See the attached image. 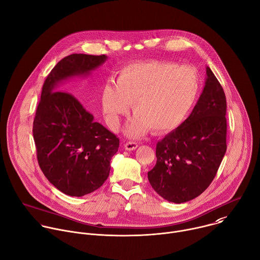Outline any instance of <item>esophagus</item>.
<instances>
[{
	"mask_svg": "<svg viewBox=\"0 0 260 260\" xmlns=\"http://www.w3.org/2000/svg\"><path fill=\"white\" fill-rule=\"evenodd\" d=\"M137 147H138V144L136 142H126L124 144V149L128 150V151H133V150L137 149Z\"/></svg>",
	"mask_w": 260,
	"mask_h": 260,
	"instance_id": "esophagus-1",
	"label": "esophagus"
}]
</instances>
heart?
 <instances>
[{"label":"heart","instance_id":"obj_1","mask_svg":"<svg viewBox=\"0 0 260 260\" xmlns=\"http://www.w3.org/2000/svg\"><path fill=\"white\" fill-rule=\"evenodd\" d=\"M200 91V76L191 65L160 60L129 64L121 68L102 95L108 124L118 128L121 116L133 104L135 116L126 134L137 137L149 128L161 134L178 127L193 108Z\"/></svg>","mask_w":260,"mask_h":260}]
</instances>
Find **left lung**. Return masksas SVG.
Returning <instances> with one entry per match:
<instances>
[{
	"label": "left lung",
	"mask_w": 260,
	"mask_h": 260,
	"mask_svg": "<svg viewBox=\"0 0 260 260\" xmlns=\"http://www.w3.org/2000/svg\"><path fill=\"white\" fill-rule=\"evenodd\" d=\"M203 92L190 116L156 145L148 180L162 198L184 203L201 195L216 176L226 151V100L209 67Z\"/></svg>",
	"instance_id": "1"
}]
</instances>
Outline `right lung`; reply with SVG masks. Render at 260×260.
<instances>
[{
    "label": "right lung",
    "mask_w": 260,
    "mask_h": 260,
    "mask_svg": "<svg viewBox=\"0 0 260 260\" xmlns=\"http://www.w3.org/2000/svg\"><path fill=\"white\" fill-rule=\"evenodd\" d=\"M106 55L71 54L48 74L34 119L32 134L39 165L48 181L62 193L81 197L99 189L109 177L110 160L119 139L86 111L59 83L88 75Z\"/></svg>",
    "instance_id": "obj_1"
}]
</instances>
